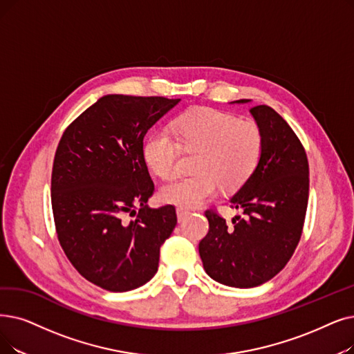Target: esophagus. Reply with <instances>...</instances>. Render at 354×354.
I'll use <instances>...</instances> for the list:
<instances>
[{
	"mask_svg": "<svg viewBox=\"0 0 354 354\" xmlns=\"http://www.w3.org/2000/svg\"><path fill=\"white\" fill-rule=\"evenodd\" d=\"M176 214H178V221L182 223V221L185 220V218L188 217V215H189V211L185 209V208H178V209H176Z\"/></svg>",
	"mask_w": 354,
	"mask_h": 354,
	"instance_id": "34e87169",
	"label": "esophagus"
}]
</instances>
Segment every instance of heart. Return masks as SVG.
<instances>
[{
    "instance_id": "b5f03b06",
    "label": "heart",
    "mask_w": 354,
    "mask_h": 354,
    "mask_svg": "<svg viewBox=\"0 0 354 354\" xmlns=\"http://www.w3.org/2000/svg\"><path fill=\"white\" fill-rule=\"evenodd\" d=\"M180 149L198 151L194 159L196 174L167 183L160 199L180 208H195L217 194L220 185L233 191L253 175L263 153V134L253 121L204 106L180 114L174 121V133L166 129L151 131L143 156L158 176L171 179Z\"/></svg>"
}]
</instances>
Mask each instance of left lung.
<instances>
[{"label": "left lung", "mask_w": 354, "mask_h": 354, "mask_svg": "<svg viewBox=\"0 0 354 354\" xmlns=\"http://www.w3.org/2000/svg\"><path fill=\"white\" fill-rule=\"evenodd\" d=\"M250 113L263 134V153L253 175L230 199L245 218L237 215L228 225L217 211L207 209L209 230L199 241L205 272L233 288L262 285L286 266L308 205L310 167L298 136L269 105H256Z\"/></svg>", "instance_id": "left-lung-1"}]
</instances>
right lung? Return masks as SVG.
Returning a JSON list of instances; mask_svg holds the SVG:
<instances>
[{
	"label": "right lung",
	"mask_w": 354,
	"mask_h": 354,
	"mask_svg": "<svg viewBox=\"0 0 354 354\" xmlns=\"http://www.w3.org/2000/svg\"><path fill=\"white\" fill-rule=\"evenodd\" d=\"M179 101L105 95L71 122L57 145L52 169L57 240L73 268L102 289L131 290L158 272L176 211L146 204L155 183L143 139Z\"/></svg>",
	"instance_id": "obj_1"
}]
</instances>
